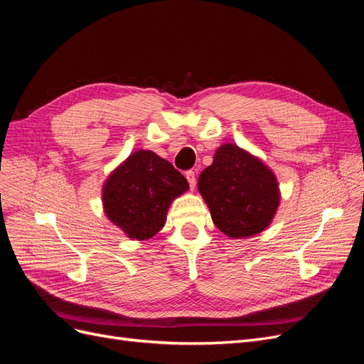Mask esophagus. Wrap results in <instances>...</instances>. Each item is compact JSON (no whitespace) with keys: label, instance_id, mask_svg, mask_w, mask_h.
<instances>
[{"label":"esophagus","instance_id":"obj_1","mask_svg":"<svg viewBox=\"0 0 364 364\" xmlns=\"http://www.w3.org/2000/svg\"><path fill=\"white\" fill-rule=\"evenodd\" d=\"M185 178H186V181H188V183H190V188L194 190V186H196V176H194V171H193V170L186 171V173H185Z\"/></svg>","mask_w":364,"mask_h":364}]
</instances>
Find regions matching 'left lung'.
Listing matches in <instances>:
<instances>
[{"label": "left lung", "mask_w": 364, "mask_h": 364, "mask_svg": "<svg viewBox=\"0 0 364 364\" xmlns=\"http://www.w3.org/2000/svg\"><path fill=\"white\" fill-rule=\"evenodd\" d=\"M197 188L214 225L229 238H249L269 228L281 193L274 173L259 158L232 142L220 146Z\"/></svg>", "instance_id": "left-lung-1"}]
</instances>
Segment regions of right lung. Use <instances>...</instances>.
Returning a JSON list of instances; mask_svg holds the SVG:
<instances>
[{
    "instance_id": "1",
    "label": "right lung",
    "mask_w": 364,
    "mask_h": 364,
    "mask_svg": "<svg viewBox=\"0 0 364 364\" xmlns=\"http://www.w3.org/2000/svg\"><path fill=\"white\" fill-rule=\"evenodd\" d=\"M188 188L168 161L151 150H136L105 181L103 209L130 240L144 241L164 228L171 202Z\"/></svg>"
}]
</instances>
